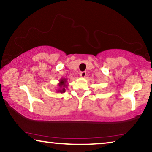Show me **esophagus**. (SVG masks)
<instances>
[{"instance_id":"1","label":"esophagus","mask_w":152,"mask_h":152,"mask_svg":"<svg viewBox=\"0 0 152 152\" xmlns=\"http://www.w3.org/2000/svg\"><path fill=\"white\" fill-rule=\"evenodd\" d=\"M80 76H81V77H83V78L86 77V72H81L80 73Z\"/></svg>"}]
</instances>
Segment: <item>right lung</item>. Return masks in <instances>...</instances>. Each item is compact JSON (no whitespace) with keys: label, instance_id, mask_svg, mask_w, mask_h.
Segmentation results:
<instances>
[{"label":"right lung","instance_id":"obj_1","mask_svg":"<svg viewBox=\"0 0 152 152\" xmlns=\"http://www.w3.org/2000/svg\"><path fill=\"white\" fill-rule=\"evenodd\" d=\"M59 86L60 88H59L58 92H60V93H64V92H65V88L66 87V79H61Z\"/></svg>","mask_w":152,"mask_h":152}]
</instances>
